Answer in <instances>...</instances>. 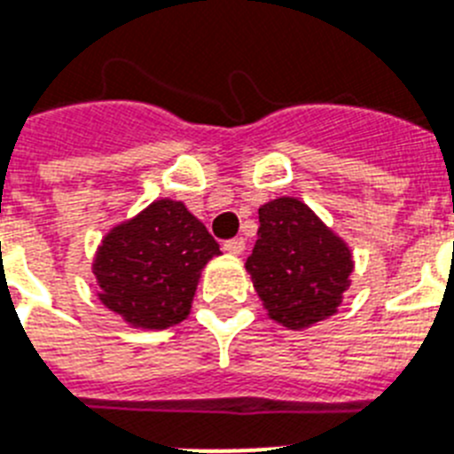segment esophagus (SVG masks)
<instances>
[{
    "instance_id": "34e87169",
    "label": "esophagus",
    "mask_w": 454,
    "mask_h": 454,
    "mask_svg": "<svg viewBox=\"0 0 454 454\" xmlns=\"http://www.w3.org/2000/svg\"><path fill=\"white\" fill-rule=\"evenodd\" d=\"M245 247L247 245L242 238H233V239H226V242H223V249H226L231 256H239V254L245 251Z\"/></svg>"
}]
</instances>
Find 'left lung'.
Here are the masks:
<instances>
[{"instance_id":"left-lung-1","label":"left lung","mask_w":454,"mask_h":454,"mask_svg":"<svg viewBox=\"0 0 454 454\" xmlns=\"http://www.w3.org/2000/svg\"><path fill=\"white\" fill-rule=\"evenodd\" d=\"M258 221V239L245 268L270 318L288 330L325 321L350 286L348 245L298 198L261 205Z\"/></svg>"}]
</instances>
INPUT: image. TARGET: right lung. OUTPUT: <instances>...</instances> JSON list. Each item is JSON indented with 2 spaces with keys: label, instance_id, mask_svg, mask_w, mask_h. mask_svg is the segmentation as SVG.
I'll return each mask as SVG.
<instances>
[{
  "label": "right lung",
  "instance_id": "1",
  "mask_svg": "<svg viewBox=\"0 0 454 454\" xmlns=\"http://www.w3.org/2000/svg\"><path fill=\"white\" fill-rule=\"evenodd\" d=\"M219 254L184 203L154 200L101 239L91 262L98 300L129 325L166 330L189 316L200 272Z\"/></svg>",
  "mask_w": 454,
  "mask_h": 454
}]
</instances>
